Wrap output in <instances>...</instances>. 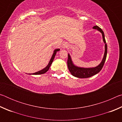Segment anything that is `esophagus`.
<instances>
[{"mask_svg": "<svg viewBox=\"0 0 122 122\" xmlns=\"http://www.w3.org/2000/svg\"><path fill=\"white\" fill-rule=\"evenodd\" d=\"M68 47V46H67V44H64L63 45V48H67V47Z\"/></svg>", "mask_w": 122, "mask_h": 122, "instance_id": "obj_1", "label": "esophagus"}]
</instances>
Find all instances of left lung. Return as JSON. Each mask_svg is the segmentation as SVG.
I'll return each instance as SVG.
<instances>
[{"mask_svg": "<svg viewBox=\"0 0 122 122\" xmlns=\"http://www.w3.org/2000/svg\"><path fill=\"white\" fill-rule=\"evenodd\" d=\"M93 28L98 30L102 34L103 40L105 44V52L104 56H103L102 62L97 67L94 68H86L78 67L74 65L73 62L71 61V56H70V55L68 54V57L67 60L68 68L69 71L71 72V75L75 76V77L78 78H88L96 75V74L98 73L101 71L103 66H104L105 61H106L107 55V45L106 44V39H105L104 32H103L102 29L99 27L97 26H94Z\"/></svg>", "mask_w": 122, "mask_h": 122, "instance_id": "obj_1", "label": "left lung"}]
</instances>
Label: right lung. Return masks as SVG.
Wrapping results in <instances>:
<instances>
[{
	"label": "right lung",
	"instance_id": "1",
	"mask_svg": "<svg viewBox=\"0 0 122 122\" xmlns=\"http://www.w3.org/2000/svg\"><path fill=\"white\" fill-rule=\"evenodd\" d=\"M60 51V49H55L54 51V53H53V54L52 55V56H51V59L50 60V61H49V62L48 65H47V67H45L44 69H42V70H41V71H37V72H36V73H35L30 74V75H31V74H32V75H40V74H44L45 73H46V72L49 70V68H50L51 66V63H52L53 61L54 60V57L55 56V55H56V52H57V51Z\"/></svg>",
	"mask_w": 122,
	"mask_h": 122
}]
</instances>
